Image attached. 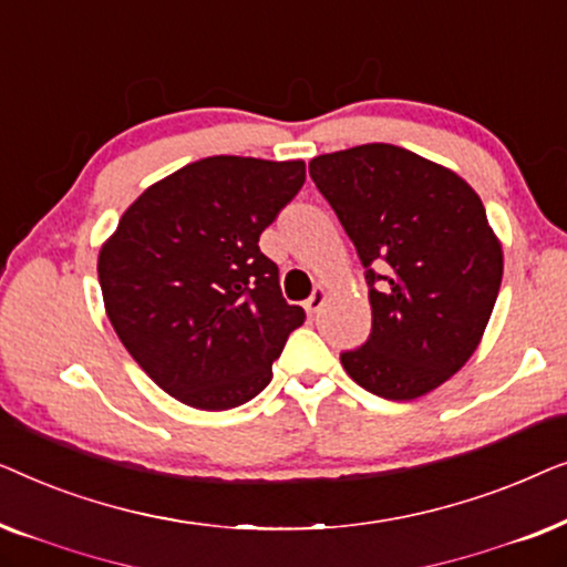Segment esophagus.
<instances>
[{
	"mask_svg": "<svg viewBox=\"0 0 567 567\" xmlns=\"http://www.w3.org/2000/svg\"><path fill=\"white\" fill-rule=\"evenodd\" d=\"M324 297H328V293H324V286H315V291H312V297H309L307 301H305V309H307V315H317L322 309V305H324Z\"/></svg>",
	"mask_w": 567,
	"mask_h": 567,
	"instance_id": "34e87169",
	"label": "esophagus"
}]
</instances>
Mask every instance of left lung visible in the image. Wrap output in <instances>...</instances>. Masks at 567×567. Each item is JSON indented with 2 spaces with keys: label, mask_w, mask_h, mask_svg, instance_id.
Instances as JSON below:
<instances>
[{
  "label": "left lung",
  "mask_w": 567,
  "mask_h": 567,
  "mask_svg": "<svg viewBox=\"0 0 567 567\" xmlns=\"http://www.w3.org/2000/svg\"><path fill=\"white\" fill-rule=\"evenodd\" d=\"M359 252L371 301L367 343L340 353L355 384L415 400L460 371L498 299L503 252L475 190L392 144L309 162Z\"/></svg>",
  "instance_id": "left-lung-1"
}]
</instances>
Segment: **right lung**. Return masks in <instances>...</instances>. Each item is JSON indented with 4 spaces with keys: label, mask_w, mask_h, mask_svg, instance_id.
I'll list each match as a JSON object with an SVG mask.
<instances>
[{
    "label": "right lung",
    "mask_w": 567,
    "mask_h": 567,
    "mask_svg": "<svg viewBox=\"0 0 567 567\" xmlns=\"http://www.w3.org/2000/svg\"><path fill=\"white\" fill-rule=\"evenodd\" d=\"M305 177L301 159H198L146 188L100 250L113 330L185 405H245L266 390L286 338L305 322L258 245Z\"/></svg>",
    "instance_id": "right-lung-1"
}]
</instances>
